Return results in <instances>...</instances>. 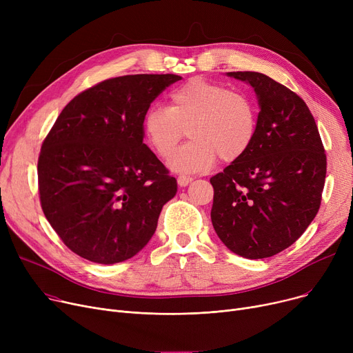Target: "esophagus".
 Listing matches in <instances>:
<instances>
[{
    "instance_id": "esophagus-1",
    "label": "esophagus",
    "mask_w": 353,
    "mask_h": 353,
    "mask_svg": "<svg viewBox=\"0 0 353 353\" xmlns=\"http://www.w3.org/2000/svg\"><path fill=\"white\" fill-rule=\"evenodd\" d=\"M192 180H193V177L186 176V174H180L177 177V183H179V186H181V188H186L189 183H192Z\"/></svg>"
}]
</instances>
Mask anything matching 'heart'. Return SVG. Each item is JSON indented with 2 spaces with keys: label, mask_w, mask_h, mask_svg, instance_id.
<instances>
[{
  "label": "heart",
  "mask_w": 353,
  "mask_h": 353,
  "mask_svg": "<svg viewBox=\"0 0 353 353\" xmlns=\"http://www.w3.org/2000/svg\"><path fill=\"white\" fill-rule=\"evenodd\" d=\"M257 110L242 91L229 90L206 79H192L170 94V105H153L143 119L145 141L161 159H167L183 135L192 140L169 159L180 173H196L212 167L217 157L233 161L253 143Z\"/></svg>",
  "instance_id": "heart-1"
}]
</instances>
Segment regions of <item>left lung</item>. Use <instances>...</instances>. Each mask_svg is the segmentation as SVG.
I'll use <instances>...</instances> for the list:
<instances>
[{"label":"left lung","instance_id":"8db88e82","mask_svg":"<svg viewBox=\"0 0 353 353\" xmlns=\"http://www.w3.org/2000/svg\"><path fill=\"white\" fill-rule=\"evenodd\" d=\"M228 76L254 88L261 111L249 150L210 179V217L229 250L265 259L293 245L316 216L326 154L310 110L296 92L262 72Z\"/></svg>","mask_w":353,"mask_h":353}]
</instances>
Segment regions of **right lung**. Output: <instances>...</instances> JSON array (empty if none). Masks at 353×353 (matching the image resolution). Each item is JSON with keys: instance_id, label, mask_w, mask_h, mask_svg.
Wrapping results in <instances>:
<instances>
[{"instance_id": "obj_1", "label": "right lung", "mask_w": 353, "mask_h": 353, "mask_svg": "<svg viewBox=\"0 0 353 353\" xmlns=\"http://www.w3.org/2000/svg\"><path fill=\"white\" fill-rule=\"evenodd\" d=\"M176 74L104 80L74 97L39 157L43 212L64 245L90 262L137 254L156 232L177 181L143 143V119Z\"/></svg>"}]
</instances>
